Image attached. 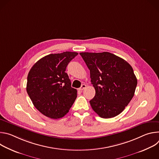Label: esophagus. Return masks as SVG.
Wrapping results in <instances>:
<instances>
[{"instance_id": "obj_1", "label": "esophagus", "mask_w": 159, "mask_h": 159, "mask_svg": "<svg viewBox=\"0 0 159 159\" xmlns=\"http://www.w3.org/2000/svg\"><path fill=\"white\" fill-rule=\"evenodd\" d=\"M86 88V85H85V84H82V85H81V87L79 89V90H80V91H82V90H83L84 89H85Z\"/></svg>"}]
</instances>
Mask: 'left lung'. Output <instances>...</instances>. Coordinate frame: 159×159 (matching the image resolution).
Wrapping results in <instances>:
<instances>
[{"label": "left lung", "mask_w": 159, "mask_h": 159, "mask_svg": "<svg viewBox=\"0 0 159 159\" xmlns=\"http://www.w3.org/2000/svg\"><path fill=\"white\" fill-rule=\"evenodd\" d=\"M90 70L96 90L90 101L93 109L102 118H113L125 109L133 98L137 79L131 66L109 52L80 53Z\"/></svg>", "instance_id": "left-lung-1"}]
</instances>
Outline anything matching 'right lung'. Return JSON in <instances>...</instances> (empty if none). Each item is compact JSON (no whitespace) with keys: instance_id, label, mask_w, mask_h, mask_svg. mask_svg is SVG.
Returning a JSON list of instances; mask_svg holds the SVG:
<instances>
[{"instance_id":"1","label":"right lung","mask_w":159,"mask_h":159,"mask_svg":"<svg viewBox=\"0 0 159 159\" xmlns=\"http://www.w3.org/2000/svg\"><path fill=\"white\" fill-rule=\"evenodd\" d=\"M78 53L65 52L50 54L39 60L28 75L26 90L34 107L52 119L63 117L77 98L65 72L69 63Z\"/></svg>"}]
</instances>
